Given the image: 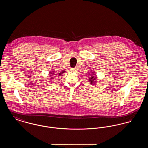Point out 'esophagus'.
Here are the masks:
<instances>
[{"label": "esophagus", "mask_w": 148, "mask_h": 148, "mask_svg": "<svg viewBox=\"0 0 148 148\" xmlns=\"http://www.w3.org/2000/svg\"><path fill=\"white\" fill-rule=\"evenodd\" d=\"M71 70L72 71H77V69L76 68H71Z\"/></svg>", "instance_id": "esophagus-1"}]
</instances>
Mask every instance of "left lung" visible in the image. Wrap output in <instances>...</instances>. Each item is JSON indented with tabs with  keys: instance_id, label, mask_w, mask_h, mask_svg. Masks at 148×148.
<instances>
[{
	"instance_id": "obj_1",
	"label": "left lung",
	"mask_w": 148,
	"mask_h": 148,
	"mask_svg": "<svg viewBox=\"0 0 148 148\" xmlns=\"http://www.w3.org/2000/svg\"><path fill=\"white\" fill-rule=\"evenodd\" d=\"M92 75H90V77L88 79V81H89L91 84L94 85L95 84V83L96 82L95 80H96V78H97V77H96V74H94L92 72Z\"/></svg>"
}]
</instances>
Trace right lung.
Returning <instances> with one entry per match:
<instances>
[{"label":"right lung","mask_w":148,"mask_h":148,"mask_svg":"<svg viewBox=\"0 0 148 148\" xmlns=\"http://www.w3.org/2000/svg\"><path fill=\"white\" fill-rule=\"evenodd\" d=\"M64 71H61L60 73H59V75L56 74L54 73H52V71H51V72H50V74H51V75H50V76H51L52 77H50V79H53V77H56V75H59V76H60V75H62L63 73H64Z\"/></svg>","instance_id":"add662e5"}]
</instances>
